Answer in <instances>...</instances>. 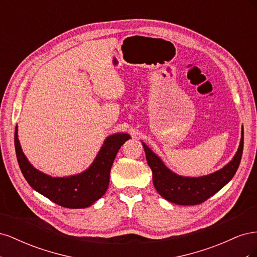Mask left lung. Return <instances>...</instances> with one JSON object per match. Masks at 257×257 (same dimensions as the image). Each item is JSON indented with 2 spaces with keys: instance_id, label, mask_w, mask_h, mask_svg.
Returning <instances> with one entry per match:
<instances>
[{
  "instance_id": "obj_1",
  "label": "left lung",
  "mask_w": 257,
  "mask_h": 257,
  "mask_svg": "<svg viewBox=\"0 0 257 257\" xmlns=\"http://www.w3.org/2000/svg\"><path fill=\"white\" fill-rule=\"evenodd\" d=\"M142 144L148 165L152 170L154 188L160 195L176 205H198L219 192L236 174L242 157L243 127L241 131L239 148L232 160L223 168L201 177H183L177 175L145 143L142 142Z\"/></svg>"
}]
</instances>
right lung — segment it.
<instances>
[{
  "label": "right lung",
  "instance_id": "1",
  "mask_svg": "<svg viewBox=\"0 0 257 257\" xmlns=\"http://www.w3.org/2000/svg\"><path fill=\"white\" fill-rule=\"evenodd\" d=\"M130 138L126 133L108 136L90 167L80 174L67 177H51L31 164L22 152L17 126L15 130V148L22 175L36 192L62 207L79 209L90 207L106 193L115 155Z\"/></svg>",
  "mask_w": 257,
  "mask_h": 257
}]
</instances>
